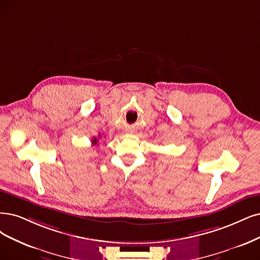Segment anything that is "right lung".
<instances>
[{"label": "right lung", "mask_w": 260, "mask_h": 260, "mask_svg": "<svg viewBox=\"0 0 260 260\" xmlns=\"http://www.w3.org/2000/svg\"><path fill=\"white\" fill-rule=\"evenodd\" d=\"M101 136V135H100ZM99 142V140H98V138H93L92 139V143H93V145H96V143H98Z\"/></svg>", "instance_id": "obj_1"}]
</instances>
